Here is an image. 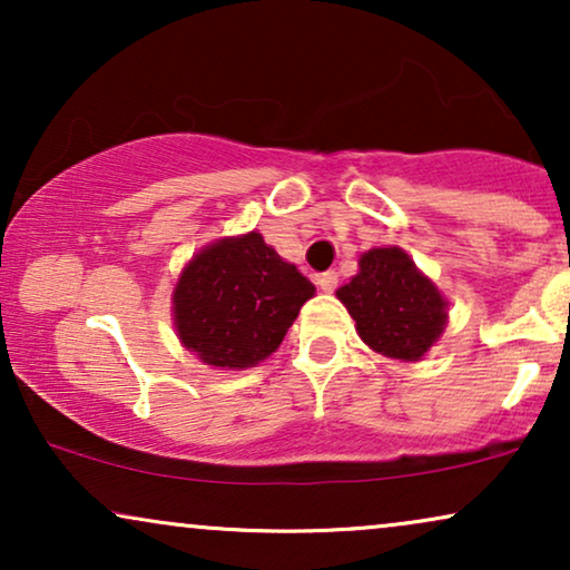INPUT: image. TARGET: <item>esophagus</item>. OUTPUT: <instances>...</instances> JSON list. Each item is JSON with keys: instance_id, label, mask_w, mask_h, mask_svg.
<instances>
[{"instance_id": "1", "label": "esophagus", "mask_w": 570, "mask_h": 570, "mask_svg": "<svg viewBox=\"0 0 570 570\" xmlns=\"http://www.w3.org/2000/svg\"><path fill=\"white\" fill-rule=\"evenodd\" d=\"M337 279H340V275L334 269H326V272H322V275L316 277V285L322 287L324 293H332L334 287H337Z\"/></svg>"}]
</instances>
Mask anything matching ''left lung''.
<instances>
[{"instance_id":"1","label":"left lung","mask_w":570,"mask_h":570,"mask_svg":"<svg viewBox=\"0 0 570 570\" xmlns=\"http://www.w3.org/2000/svg\"><path fill=\"white\" fill-rule=\"evenodd\" d=\"M337 291L361 340L394 361L415 363L446 330L449 301L402 248H371Z\"/></svg>"}]
</instances>
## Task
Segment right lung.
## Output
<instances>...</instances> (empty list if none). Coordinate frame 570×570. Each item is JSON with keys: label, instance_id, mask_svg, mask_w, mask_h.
Segmentation results:
<instances>
[{"label": "right lung", "instance_id": "add662e5", "mask_svg": "<svg viewBox=\"0 0 570 570\" xmlns=\"http://www.w3.org/2000/svg\"><path fill=\"white\" fill-rule=\"evenodd\" d=\"M314 293L311 279L252 230L194 254L174 287V324L202 363L252 368L275 353Z\"/></svg>", "mask_w": 570, "mask_h": 570}]
</instances>
